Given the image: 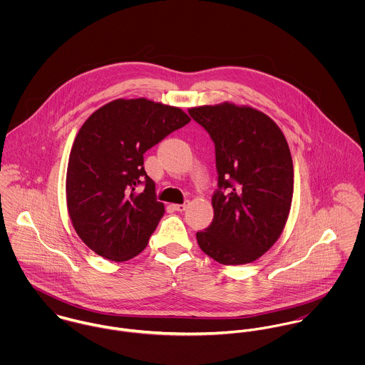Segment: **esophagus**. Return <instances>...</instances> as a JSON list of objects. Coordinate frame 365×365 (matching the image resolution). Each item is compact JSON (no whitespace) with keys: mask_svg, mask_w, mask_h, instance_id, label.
I'll return each mask as SVG.
<instances>
[{"mask_svg":"<svg viewBox=\"0 0 365 365\" xmlns=\"http://www.w3.org/2000/svg\"><path fill=\"white\" fill-rule=\"evenodd\" d=\"M173 208L178 212H184L187 209V204H177V205H173Z\"/></svg>","mask_w":365,"mask_h":365,"instance_id":"1","label":"esophagus"}]
</instances>
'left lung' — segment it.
<instances>
[{
	"instance_id": "8db88e82",
	"label": "left lung",
	"mask_w": 365,
	"mask_h": 365,
	"mask_svg": "<svg viewBox=\"0 0 365 365\" xmlns=\"http://www.w3.org/2000/svg\"><path fill=\"white\" fill-rule=\"evenodd\" d=\"M215 145L213 219L201 250L226 265L261 257L279 237L292 202L294 164L281 129L260 110L233 104L188 110Z\"/></svg>"
}]
</instances>
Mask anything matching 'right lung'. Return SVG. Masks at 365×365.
<instances>
[{
	"instance_id": "add662e5",
	"label": "right lung",
	"mask_w": 365,
	"mask_h": 365,
	"mask_svg": "<svg viewBox=\"0 0 365 365\" xmlns=\"http://www.w3.org/2000/svg\"><path fill=\"white\" fill-rule=\"evenodd\" d=\"M190 120L180 108L139 98L104 105L81 126L68 158L67 208L98 256L126 261L148 246L165 210L143 155Z\"/></svg>"
}]
</instances>
